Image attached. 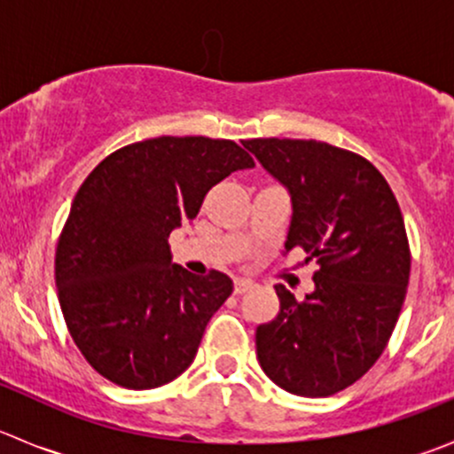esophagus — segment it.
Here are the masks:
<instances>
[{
  "mask_svg": "<svg viewBox=\"0 0 454 454\" xmlns=\"http://www.w3.org/2000/svg\"><path fill=\"white\" fill-rule=\"evenodd\" d=\"M254 283L248 278H235V294H244V292L253 290Z\"/></svg>",
  "mask_w": 454,
  "mask_h": 454,
  "instance_id": "1",
  "label": "esophagus"
}]
</instances>
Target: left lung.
Instances as JSON below:
<instances>
[{"label":"left lung","mask_w":454,"mask_h":454,"mask_svg":"<svg viewBox=\"0 0 454 454\" xmlns=\"http://www.w3.org/2000/svg\"><path fill=\"white\" fill-rule=\"evenodd\" d=\"M292 198L286 253L316 261L314 292L277 286V318L256 327V358L274 384L303 397L351 387L382 356L411 274L404 217L382 173L318 140L244 142Z\"/></svg>","instance_id":"8db88e82"}]
</instances>
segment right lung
Returning <instances> with one entry per match:
<instances>
[{
	"label": "right lung",
	"mask_w": 454,
	"mask_h": 454,
	"mask_svg": "<svg viewBox=\"0 0 454 454\" xmlns=\"http://www.w3.org/2000/svg\"><path fill=\"white\" fill-rule=\"evenodd\" d=\"M254 160L232 140L160 136L103 160L72 201L54 256L59 303L87 363L118 387H162L193 363L232 281L173 263L168 235Z\"/></svg>",
	"instance_id": "1"
}]
</instances>
